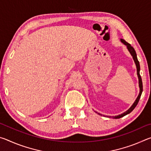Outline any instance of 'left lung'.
I'll use <instances>...</instances> for the list:
<instances>
[{"label": "left lung", "instance_id": "8db88e82", "mask_svg": "<svg viewBox=\"0 0 151 151\" xmlns=\"http://www.w3.org/2000/svg\"><path fill=\"white\" fill-rule=\"evenodd\" d=\"M121 42L124 44L125 45H127L128 50L131 53V55L132 56V58H133V59L134 60V63L136 64V66H137V75H138V77H139V87H140V93L139 96L136 99V101H135L134 103H133V104L131 106V108H130L128 111H127L126 112H124V113H122L121 114H120V115L118 116H113L114 119H120L121 118V117L124 116L125 115H127V114H129L130 112H131L132 111H133L134 109L136 107V106L137 105L138 103H139V99L140 98V96H141V94H142V78H141V76L140 75V64L139 60H138V58L137 57V54H136V52H135V50L134 49V48L132 47V46L129 44V43H128L127 42L125 41L124 39H121ZM99 114H100V115H102V114L98 113Z\"/></svg>", "mask_w": 151, "mask_h": 151}]
</instances>
